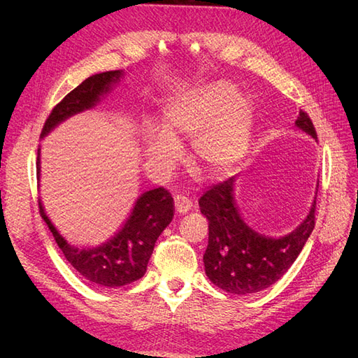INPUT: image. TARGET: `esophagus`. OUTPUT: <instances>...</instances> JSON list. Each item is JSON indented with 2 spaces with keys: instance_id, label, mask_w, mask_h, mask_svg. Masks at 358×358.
<instances>
[{
  "instance_id": "obj_1",
  "label": "esophagus",
  "mask_w": 358,
  "mask_h": 358,
  "mask_svg": "<svg viewBox=\"0 0 358 358\" xmlns=\"http://www.w3.org/2000/svg\"><path fill=\"white\" fill-rule=\"evenodd\" d=\"M192 206V201L189 197L183 196V194H176L175 196V208H176V212L178 213H187Z\"/></svg>"
}]
</instances>
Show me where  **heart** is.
Here are the masks:
<instances>
[{"label":"heart","mask_w":358,"mask_h":358,"mask_svg":"<svg viewBox=\"0 0 358 358\" xmlns=\"http://www.w3.org/2000/svg\"><path fill=\"white\" fill-rule=\"evenodd\" d=\"M252 133V107L227 82L209 83L170 100L161 127L143 128L146 155L169 162L179 152L178 142L191 138L192 161L203 175L229 176L248 152Z\"/></svg>","instance_id":"1"}]
</instances>
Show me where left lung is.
Segmentation results:
<instances>
[{
  "label": "left lung",
  "mask_w": 358,
  "mask_h": 358,
  "mask_svg": "<svg viewBox=\"0 0 358 358\" xmlns=\"http://www.w3.org/2000/svg\"><path fill=\"white\" fill-rule=\"evenodd\" d=\"M296 125L317 137L306 112L300 110ZM234 178L215 183L199 200L209 221V242L203 255L206 275L231 294H252L273 285L296 262L315 227V206L294 231L282 237H266L248 227L233 199Z\"/></svg>",
  "instance_id": "obj_1"
}]
</instances>
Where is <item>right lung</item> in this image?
Instances as JSON below:
<instances>
[{
  "label": "right lung",
  "instance_id": "right-lung-1",
  "mask_svg": "<svg viewBox=\"0 0 358 358\" xmlns=\"http://www.w3.org/2000/svg\"><path fill=\"white\" fill-rule=\"evenodd\" d=\"M121 74V70L106 71L83 80L53 107L40 137H45L64 119L94 107ZM37 176H40V149L37 152ZM38 210L67 262L90 282L115 288L131 284L146 273L155 242L173 220L175 201L164 187L142 194L129 218L113 239L88 249L74 248L64 239L48 218L40 200Z\"/></svg>",
  "mask_w": 358,
  "mask_h": 358
}]
</instances>
